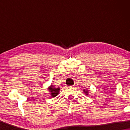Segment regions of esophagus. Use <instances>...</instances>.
I'll return each instance as SVG.
<instances>
[{"label":"esophagus","mask_w":130,"mask_h":130,"mask_svg":"<svg viewBox=\"0 0 130 130\" xmlns=\"http://www.w3.org/2000/svg\"><path fill=\"white\" fill-rule=\"evenodd\" d=\"M76 86V85H75V84H74V85H72V87H74V86Z\"/></svg>","instance_id":"obj_1"}]
</instances>
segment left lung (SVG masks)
<instances>
[{
	"label": "left lung",
	"instance_id": "obj_1",
	"mask_svg": "<svg viewBox=\"0 0 130 130\" xmlns=\"http://www.w3.org/2000/svg\"><path fill=\"white\" fill-rule=\"evenodd\" d=\"M84 92H85V93H86V95H88V90H84Z\"/></svg>",
	"mask_w": 130,
	"mask_h": 130
}]
</instances>
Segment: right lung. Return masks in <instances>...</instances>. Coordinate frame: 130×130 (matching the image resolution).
Wrapping results in <instances>:
<instances>
[{"label": "right lung", "instance_id": "add662e5", "mask_svg": "<svg viewBox=\"0 0 130 130\" xmlns=\"http://www.w3.org/2000/svg\"><path fill=\"white\" fill-rule=\"evenodd\" d=\"M50 92H51V96L55 97L58 95L60 91V88H55L54 86H53V85H51L50 88H49Z\"/></svg>", "mask_w": 130, "mask_h": 130}]
</instances>
